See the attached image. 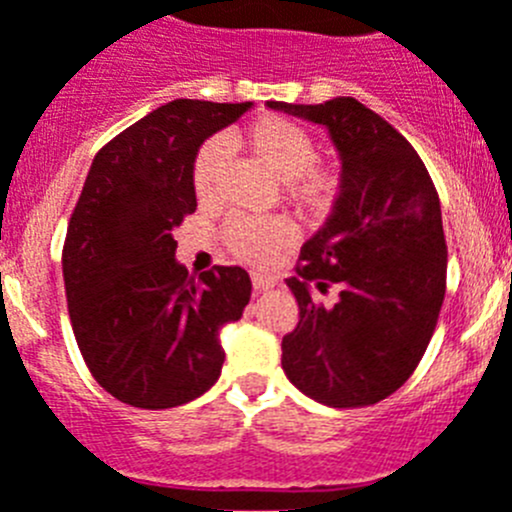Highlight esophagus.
I'll use <instances>...</instances> for the list:
<instances>
[{"label": "esophagus", "instance_id": "esophagus-1", "mask_svg": "<svg viewBox=\"0 0 512 512\" xmlns=\"http://www.w3.org/2000/svg\"><path fill=\"white\" fill-rule=\"evenodd\" d=\"M252 285H255L257 293H262V290H270L272 285H275V278H270V275H262V272H252Z\"/></svg>", "mask_w": 512, "mask_h": 512}]
</instances>
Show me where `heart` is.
Returning <instances> with one entry per match:
<instances>
[{
  "mask_svg": "<svg viewBox=\"0 0 512 512\" xmlns=\"http://www.w3.org/2000/svg\"><path fill=\"white\" fill-rule=\"evenodd\" d=\"M242 151L265 166L275 179L285 181V194L295 209L310 217H323L333 209L341 191L338 174L318 161L313 133L285 116H260L232 138ZM222 166V148L204 143L191 164V186L199 202L212 197ZM295 232L285 219L229 217L222 227V242L237 260L247 265H267L285 247L293 245Z\"/></svg>",
  "mask_w": 512,
  "mask_h": 512,
  "instance_id": "heart-1",
  "label": "heart"
}]
</instances>
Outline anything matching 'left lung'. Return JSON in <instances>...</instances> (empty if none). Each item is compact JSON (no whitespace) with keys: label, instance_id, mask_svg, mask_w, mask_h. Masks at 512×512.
Masks as SVG:
<instances>
[{"label":"left lung","instance_id":"1","mask_svg":"<svg viewBox=\"0 0 512 512\" xmlns=\"http://www.w3.org/2000/svg\"><path fill=\"white\" fill-rule=\"evenodd\" d=\"M267 105L326 126L343 164L336 207L288 278L300 323L283 338V369L326 407H371L414 374L437 328L447 288L437 189L412 143L356 98Z\"/></svg>","mask_w":512,"mask_h":512}]
</instances>
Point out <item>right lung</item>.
Instances as JSON below:
<instances>
[{
	"label": "right lung",
	"mask_w": 512,
	"mask_h": 512,
	"mask_svg": "<svg viewBox=\"0 0 512 512\" xmlns=\"http://www.w3.org/2000/svg\"><path fill=\"white\" fill-rule=\"evenodd\" d=\"M252 103L171 100L95 154L62 245L75 341L93 379L123 404L171 409L222 374L219 328L240 321L242 267L199 278L176 262L171 229L197 209L191 164L204 138Z\"/></svg>",
	"instance_id": "obj_1"
}]
</instances>
